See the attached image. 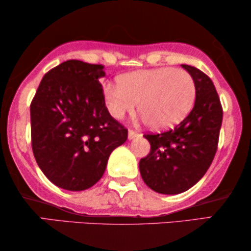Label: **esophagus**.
I'll return each mask as SVG.
<instances>
[{
	"label": "esophagus",
	"instance_id": "1",
	"mask_svg": "<svg viewBox=\"0 0 251 251\" xmlns=\"http://www.w3.org/2000/svg\"><path fill=\"white\" fill-rule=\"evenodd\" d=\"M138 136H139V133L133 131V130H129V131H128V138L129 139H133V138H136V137H138Z\"/></svg>",
	"mask_w": 251,
	"mask_h": 251
}]
</instances>
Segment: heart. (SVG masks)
<instances>
[{
	"label": "heart",
	"mask_w": 251,
	"mask_h": 251,
	"mask_svg": "<svg viewBox=\"0 0 251 251\" xmlns=\"http://www.w3.org/2000/svg\"><path fill=\"white\" fill-rule=\"evenodd\" d=\"M116 84L104 91L109 115L121 120L137 111L151 129L164 130L188 115L195 100V83L184 70L170 67L130 72L116 77Z\"/></svg>",
	"instance_id": "b5f03b06"
}]
</instances>
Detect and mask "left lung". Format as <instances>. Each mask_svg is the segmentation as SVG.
Here are the masks:
<instances>
[{"instance_id": "1", "label": "left lung", "mask_w": 251, "mask_h": 251, "mask_svg": "<svg viewBox=\"0 0 251 251\" xmlns=\"http://www.w3.org/2000/svg\"><path fill=\"white\" fill-rule=\"evenodd\" d=\"M181 67L194 80V107L169 131L144 135L151 152L139 161L143 180L161 194L183 193L204 176L217 151L223 121L221 100L210 77L190 65Z\"/></svg>"}]
</instances>
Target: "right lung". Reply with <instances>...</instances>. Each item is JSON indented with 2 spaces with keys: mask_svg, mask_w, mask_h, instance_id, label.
Instances as JSON below:
<instances>
[{
  "mask_svg": "<svg viewBox=\"0 0 251 251\" xmlns=\"http://www.w3.org/2000/svg\"><path fill=\"white\" fill-rule=\"evenodd\" d=\"M104 76L102 65L64 61L44 75L30 104L34 156L48 179L64 190L94 186L111 153L128 138L105 106Z\"/></svg>",
  "mask_w": 251,
  "mask_h": 251,
  "instance_id": "add662e5",
  "label": "right lung"
}]
</instances>
